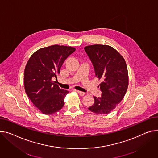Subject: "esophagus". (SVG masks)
Returning a JSON list of instances; mask_svg holds the SVG:
<instances>
[{"mask_svg":"<svg viewBox=\"0 0 158 158\" xmlns=\"http://www.w3.org/2000/svg\"><path fill=\"white\" fill-rule=\"evenodd\" d=\"M79 94V95H81V96H84L85 94V93H84V92H82V91H78V90H75Z\"/></svg>","mask_w":158,"mask_h":158,"instance_id":"esophagus-1","label":"esophagus"}]
</instances>
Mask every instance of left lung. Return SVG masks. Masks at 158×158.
I'll return each mask as SVG.
<instances>
[{"instance_id": "obj_1", "label": "left lung", "mask_w": 158, "mask_h": 158, "mask_svg": "<svg viewBox=\"0 0 158 158\" xmlns=\"http://www.w3.org/2000/svg\"><path fill=\"white\" fill-rule=\"evenodd\" d=\"M85 50L94 67L102 96L93 97L94 102L88 109L96 114H107L123 99L128 87V73L124 58L108 45L88 46Z\"/></svg>"}]
</instances>
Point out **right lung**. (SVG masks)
Returning a JSON list of instances; mask_svg holds the SVG:
<instances>
[{
  "label": "right lung",
  "mask_w": 158,
  "mask_h": 158,
  "mask_svg": "<svg viewBox=\"0 0 158 158\" xmlns=\"http://www.w3.org/2000/svg\"><path fill=\"white\" fill-rule=\"evenodd\" d=\"M76 51L70 46L52 45L39 49L31 56L24 71V87L28 98L43 114L59 111L64 106L67 90L60 89L56 78L66 58Z\"/></svg>",
  "instance_id": "add662e5"
}]
</instances>
